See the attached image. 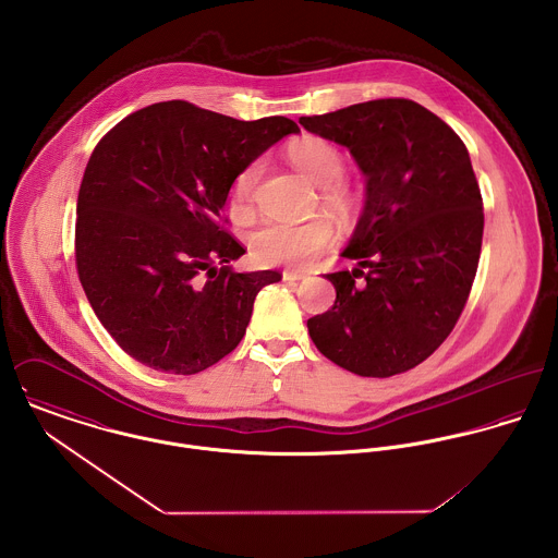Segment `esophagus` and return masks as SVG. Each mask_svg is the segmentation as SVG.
Instances as JSON below:
<instances>
[{
  "mask_svg": "<svg viewBox=\"0 0 558 558\" xmlns=\"http://www.w3.org/2000/svg\"><path fill=\"white\" fill-rule=\"evenodd\" d=\"M301 279H305V272H301V270H283V281L286 283H299Z\"/></svg>",
  "mask_w": 558,
  "mask_h": 558,
  "instance_id": "34e87169",
  "label": "esophagus"
}]
</instances>
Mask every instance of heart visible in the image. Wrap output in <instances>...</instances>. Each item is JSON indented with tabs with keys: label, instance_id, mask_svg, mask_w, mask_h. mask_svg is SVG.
<instances>
[{
	"label": "heart",
	"instance_id": "heart-1",
	"mask_svg": "<svg viewBox=\"0 0 558 558\" xmlns=\"http://www.w3.org/2000/svg\"><path fill=\"white\" fill-rule=\"evenodd\" d=\"M288 159L296 171L318 186L322 206L328 213L337 217H345L350 213L352 197L339 182L345 173V159L335 144L307 135L288 148ZM259 173V160L240 171L234 182L239 204H246L251 199ZM332 234V223L324 217H314L303 223L266 221L251 232L248 248L255 262L264 266H307L319 251L330 244Z\"/></svg>",
	"mask_w": 558,
	"mask_h": 558
}]
</instances>
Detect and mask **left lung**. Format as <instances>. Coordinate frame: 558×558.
<instances>
[{"instance_id": "left-lung-1", "label": "left lung", "mask_w": 558, "mask_h": 558, "mask_svg": "<svg viewBox=\"0 0 558 558\" xmlns=\"http://www.w3.org/2000/svg\"><path fill=\"white\" fill-rule=\"evenodd\" d=\"M310 133L350 150L365 204L326 275L332 310L307 319L339 367L389 378L423 363L453 330L477 272L483 204L462 140L414 100L383 98L301 118Z\"/></svg>"}]
</instances>
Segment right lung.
<instances>
[{"instance_id":"right-lung-1","label":"right lung","mask_w":558,"mask_h":558,"mask_svg":"<svg viewBox=\"0 0 558 558\" xmlns=\"http://www.w3.org/2000/svg\"><path fill=\"white\" fill-rule=\"evenodd\" d=\"M296 122H253L184 100L144 107L116 124L87 160L75 251L85 296L135 361L191 376L230 354L277 270L234 272L244 253L223 230L240 171Z\"/></svg>"}]
</instances>
